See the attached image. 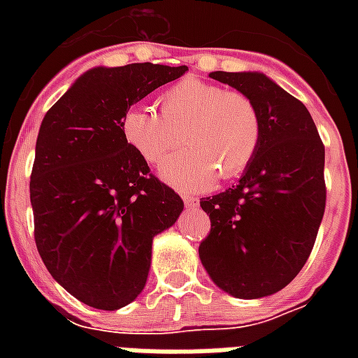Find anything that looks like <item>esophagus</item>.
Segmentation results:
<instances>
[{"mask_svg": "<svg viewBox=\"0 0 358 358\" xmlns=\"http://www.w3.org/2000/svg\"><path fill=\"white\" fill-rule=\"evenodd\" d=\"M182 199H184V205H186V209H197L199 207V199L195 197V195H182Z\"/></svg>", "mask_w": 358, "mask_h": 358, "instance_id": "34e87169", "label": "esophagus"}]
</instances>
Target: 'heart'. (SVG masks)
<instances>
[{
	"label": "heart",
	"mask_w": 358,
	"mask_h": 358,
	"mask_svg": "<svg viewBox=\"0 0 358 358\" xmlns=\"http://www.w3.org/2000/svg\"><path fill=\"white\" fill-rule=\"evenodd\" d=\"M161 113L136 105L126 110L122 134L149 164L164 163L186 140L189 145L161 169L184 192L209 187L217 176H240L255 159L263 136L257 103L243 92L186 78L164 90Z\"/></svg>",
	"instance_id": "heart-1"
}]
</instances>
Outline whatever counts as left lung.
<instances>
[{
	"label": "left lung",
	"mask_w": 358,
	"mask_h": 358,
	"mask_svg": "<svg viewBox=\"0 0 358 358\" xmlns=\"http://www.w3.org/2000/svg\"><path fill=\"white\" fill-rule=\"evenodd\" d=\"M259 107L263 136L238 186L201 199L199 259L240 299L280 292L305 266L326 209L324 143L307 107L261 73H210Z\"/></svg>",
	"instance_id": "left-lung-1"
}]
</instances>
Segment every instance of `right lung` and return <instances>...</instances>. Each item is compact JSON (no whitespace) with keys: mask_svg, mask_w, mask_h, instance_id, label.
<instances>
[{"mask_svg":"<svg viewBox=\"0 0 358 358\" xmlns=\"http://www.w3.org/2000/svg\"><path fill=\"white\" fill-rule=\"evenodd\" d=\"M186 71L97 66L43 117L30 174L36 248L51 276L90 307L117 310L140 295L153 238L184 209L126 141L122 118Z\"/></svg>","mask_w":358,"mask_h":358,"instance_id":"right-lung-1","label":"right lung"}]
</instances>
